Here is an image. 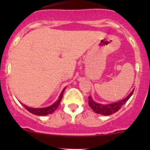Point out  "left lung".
<instances>
[{
	"mask_svg": "<svg viewBox=\"0 0 150 150\" xmlns=\"http://www.w3.org/2000/svg\"><path fill=\"white\" fill-rule=\"evenodd\" d=\"M133 93H134V90L125 97V99H122V100L119 101L117 102H115L112 104H102L95 102L93 100L91 96L88 97V104L90 106L91 108L95 112L98 113L100 115H110L112 114H114L116 112L118 111L120 109V107L123 105L129 99V98L132 96Z\"/></svg>",
	"mask_w": 150,
	"mask_h": 150,
	"instance_id": "8db88e82",
	"label": "left lung"
}]
</instances>
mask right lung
Segmentation results:
<instances>
[{
    "label": "right lung",
    "mask_w": 150,
    "mask_h": 150,
    "mask_svg": "<svg viewBox=\"0 0 150 150\" xmlns=\"http://www.w3.org/2000/svg\"><path fill=\"white\" fill-rule=\"evenodd\" d=\"M64 90H65V88L62 90L61 94H60L59 96V99H57V100L52 105L49 106V107H44V108H33V107H29L28 106L25 105V104H24L23 106L25 107V108L27 110H28V111L30 112L33 113V114L35 115L41 116V115H47L51 114V113H53L56 110H57V107H58L59 105L60 102H61L62 99L63 93H64Z\"/></svg>",
    "instance_id": "right-lung-1"
}]
</instances>
